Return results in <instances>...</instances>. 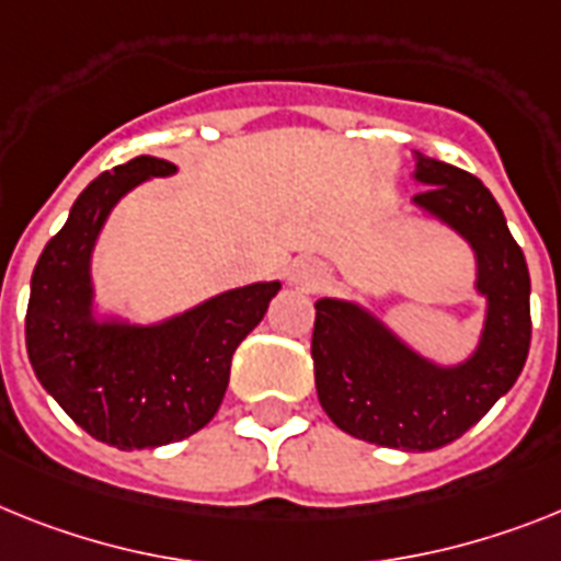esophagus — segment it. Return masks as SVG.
I'll list each match as a JSON object with an SVG mask.
<instances>
[{"label":"esophagus","mask_w":561,"mask_h":561,"mask_svg":"<svg viewBox=\"0 0 561 561\" xmlns=\"http://www.w3.org/2000/svg\"><path fill=\"white\" fill-rule=\"evenodd\" d=\"M290 282L299 285V288H317L324 282V271L317 262H296L294 271H290Z\"/></svg>","instance_id":"1"}]
</instances>
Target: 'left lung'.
Listing matches in <instances>:
<instances>
[{
  "mask_svg": "<svg viewBox=\"0 0 561 561\" xmlns=\"http://www.w3.org/2000/svg\"><path fill=\"white\" fill-rule=\"evenodd\" d=\"M425 191L413 205L456 230L477 256L484 324L477 351L436 365L382 319L324 296L313 322L317 393L333 425L382 448L436 450L459 439L519 379L530 347V273L493 193L473 173L413 153Z\"/></svg>",
  "mask_w": 561,
  "mask_h": 561,
  "instance_id": "1",
  "label": "left lung"
}]
</instances>
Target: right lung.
I'll list each match as a JSON object with an SVG mask.
<instances>
[{
  "mask_svg": "<svg viewBox=\"0 0 561 561\" xmlns=\"http://www.w3.org/2000/svg\"><path fill=\"white\" fill-rule=\"evenodd\" d=\"M171 173L176 164L136 157L93 179L33 267L25 317L33 374L82 431L119 450L159 448L208 425L239 342L282 288L253 282L153 324L96 319L91 256L107 216L136 185Z\"/></svg>",
  "mask_w": 561,
  "mask_h": 561,
  "instance_id": "add662e5",
  "label": "right lung"
}]
</instances>
